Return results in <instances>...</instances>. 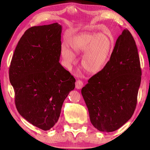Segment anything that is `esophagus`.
I'll return each instance as SVG.
<instances>
[{
    "label": "esophagus",
    "instance_id": "1",
    "mask_svg": "<svg viewBox=\"0 0 150 150\" xmlns=\"http://www.w3.org/2000/svg\"><path fill=\"white\" fill-rule=\"evenodd\" d=\"M83 87V83L82 81H81L79 79L77 80L75 83V87L77 88V89H80Z\"/></svg>",
    "mask_w": 150,
    "mask_h": 150
}]
</instances>
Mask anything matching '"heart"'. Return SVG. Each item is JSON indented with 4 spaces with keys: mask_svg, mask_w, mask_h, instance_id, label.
<instances>
[{
    "mask_svg": "<svg viewBox=\"0 0 150 150\" xmlns=\"http://www.w3.org/2000/svg\"><path fill=\"white\" fill-rule=\"evenodd\" d=\"M70 47L74 54H83L81 61L83 69L90 74H95L107 64L115 49V43L105 33L85 32L71 41ZM72 52L66 46L62 47L61 55L65 65L70 66L75 62Z\"/></svg>",
    "mask_w": 150,
    "mask_h": 150,
    "instance_id": "obj_1",
    "label": "heart"
}]
</instances>
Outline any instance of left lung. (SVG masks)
<instances>
[{
	"label": "left lung",
	"instance_id": "1",
	"mask_svg": "<svg viewBox=\"0 0 150 150\" xmlns=\"http://www.w3.org/2000/svg\"><path fill=\"white\" fill-rule=\"evenodd\" d=\"M135 40L125 29L116 40L110 60L81 89L91 122L100 132H114L132 116L141 83Z\"/></svg>",
	"mask_w": 150,
	"mask_h": 150
}]
</instances>
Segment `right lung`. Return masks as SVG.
<instances>
[{
    "instance_id": "add662e5",
    "label": "right lung",
    "mask_w": 150,
    "mask_h": 150,
    "mask_svg": "<svg viewBox=\"0 0 150 150\" xmlns=\"http://www.w3.org/2000/svg\"><path fill=\"white\" fill-rule=\"evenodd\" d=\"M62 30L58 23L30 28L18 43L10 65L17 110L43 130L57 122L75 86V79L59 63Z\"/></svg>"
}]
</instances>
